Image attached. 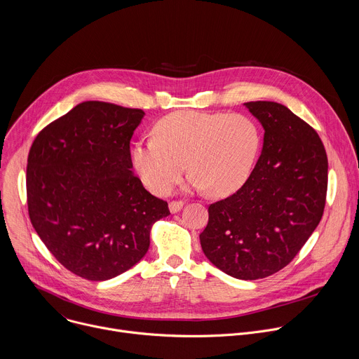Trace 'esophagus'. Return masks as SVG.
Listing matches in <instances>:
<instances>
[{
  "label": "esophagus",
  "instance_id": "34e87169",
  "mask_svg": "<svg viewBox=\"0 0 359 359\" xmlns=\"http://www.w3.org/2000/svg\"><path fill=\"white\" fill-rule=\"evenodd\" d=\"M184 201L183 200H173L169 203V209H170V213H177L179 210H182Z\"/></svg>",
  "mask_w": 359,
  "mask_h": 359
}]
</instances>
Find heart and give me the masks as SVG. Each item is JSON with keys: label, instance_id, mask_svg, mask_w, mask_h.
Returning <instances> with one entry per match:
<instances>
[{"label": "heart", "instance_id": "1", "mask_svg": "<svg viewBox=\"0 0 359 359\" xmlns=\"http://www.w3.org/2000/svg\"><path fill=\"white\" fill-rule=\"evenodd\" d=\"M260 147L262 130L244 115L182 111L161 119L153 137L137 140L132 161L155 194L170 193L187 162L191 187L227 196L247 182Z\"/></svg>", "mask_w": 359, "mask_h": 359}]
</instances>
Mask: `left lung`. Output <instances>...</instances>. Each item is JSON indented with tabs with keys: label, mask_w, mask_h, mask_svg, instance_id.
I'll use <instances>...</instances> for the list:
<instances>
[{
	"label": "left lung",
	"mask_w": 359,
	"mask_h": 359,
	"mask_svg": "<svg viewBox=\"0 0 359 359\" xmlns=\"http://www.w3.org/2000/svg\"><path fill=\"white\" fill-rule=\"evenodd\" d=\"M244 105L264 128L262 155L234 194L210 204L200 244L223 273L259 280L290 264L318 226L328 159L318 133L287 107Z\"/></svg>",
	"instance_id": "8db88e82"
}]
</instances>
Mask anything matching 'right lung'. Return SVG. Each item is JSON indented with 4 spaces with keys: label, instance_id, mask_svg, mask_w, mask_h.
Instances as JSON below:
<instances>
[{
    "label": "right lung",
    "instance_id": "obj_1",
    "mask_svg": "<svg viewBox=\"0 0 359 359\" xmlns=\"http://www.w3.org/2000/svg\"><path fill=\"white\" fill-rule=\"evenodd\" d=\"M144 112L99 100L46 125L27 165L31 223L71 273L114 278L142 260L150 230L170 215L132 172L130 139Z\"/></svg>",
    "mask_w": 359,
    "mask_h": 359
}]
</instances>
